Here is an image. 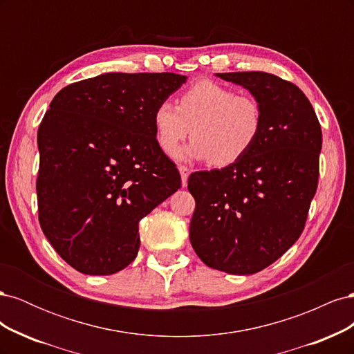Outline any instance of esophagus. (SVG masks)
Here are the masks:
<instances>
[{
	"label": "esophagus",
	"mask_w": 354,
	"mask_h": 354,
	"mask_svg": "<svg viewBox=\"0 0 354 354\" xmlns=\"http://www.w3.org/2000/svg\"><path fill=\"white\" fill-rule=\"evenodd\" d=\"M178 171L181 176V185L186 186L187 185V177H189V168L185 165H178Z\"/></svg>",
	"instance_id": "obj_1"
}]
</instances>
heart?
<instances>
[{
	"label": "heart",
	"instance_id": "heart-1",
	"mask_svg": "<svg viewBox=\"0 0 354 354\" xmlns=\"http://www.w3.org/2000/svg\"><path fill=\"white\" fill-rule=\"evenodd\" d=\"M159 147L174 155L192 133L194 142L185 155L208 159L211 165L238 162L263 133L264 113L260 102L248 94L212 81H199L178 97V104L160 102L153 112Z\"/></svg>",
	"mask_w": 354,
	"mask_h": 354
}]
</instances>
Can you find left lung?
Returning <instances> with one entry per match:
<instances>
[{
    "label": "left lung",
    "mask_w": 354,
    "mask_h": 354,
    "mask_svg": "<svg viewBox=\"0 0 354 354\" xmlns=\"http://www.w3.org/2000/svg\"><path fill=\"white\" fill-rule=\"evenodd\" d=\"M260 102L263 133L238 162L190 174V243L216 270L252 274L303 233L319 178L322 130L295 84L266 72L217 73Z\"/></svg>",
    "instance_id": "obj_1"
}]
</instances>
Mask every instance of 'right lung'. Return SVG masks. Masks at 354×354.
<instances>
[{
    "instance_id": "1",
    "label": "right lung",
    "mask_w": 354,
    "mask_h": 354,
    "mask_svg": "<svg viewBox=\"0 0 354 354\" xmlns=\"http://www.w3.org/2000/svg\"><path fill=\"white\" fill-rule=\"evenodd\" d=\"M178 73H103L62 88L38 128V217L75 270L104 276L140 248L138 221L180 189L153 112L186 82Z\"/></svg>"
}]
</instances>
